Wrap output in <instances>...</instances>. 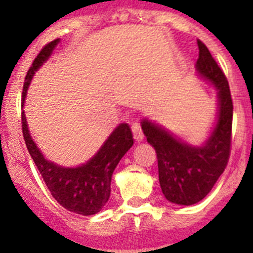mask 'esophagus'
I'll return each instance as SVG.
<instances>
[{
  "label": "esophagus",
  "instance_id": "obj_1",
  "mask_svg": "<svg viewBox=\"0 0 253 253\" xmlns=\"http://www.w3.org/2000/svg\"><path fill=\"white\" fill-rule=\"evenodd\" d=\"M131 130H132V134H134V138L136 142H142L143 139H144V135H143L142 127H140V123L135 122L131 125Z\"/></svg>",
  "mask_w": 253,
  "mask_h": 253
}]
</instances>
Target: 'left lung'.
I'll use <instances>...</instances> for the list:
<instances>
[{
	"mask_svg": "<svg viewBox=\"0 0 253 253\" xmlns=\"http://www.w3.org/2000/svg\"><path fill=\"white\" fill-rule=\"evenodd\" d=\"M198 43L197 75L216 89L218 111L210 135L201 146L184 142L164 127L143 119L142 130L158 156L159 182L169 202L190 206L208 196L230 158L232 99L227 79L208 47Z\"/></svg>",
	"mask_w": 253,
	"mask_h": 253,
	"instance_id": "8db88e82",
	"label": "left lung"
}]
</instances>
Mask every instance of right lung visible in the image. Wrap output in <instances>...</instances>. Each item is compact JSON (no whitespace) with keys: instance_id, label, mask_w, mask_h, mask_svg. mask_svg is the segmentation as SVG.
I'll list each match as a JSON object with an SVG mask.
<instances>
[{"instance_id":"right-lung-1","label":"right lung","mask_w":253,"mask_h":253,"mask_svg":"<svg viewBox=\"0 0 253 253\" xmlns=\"http://www.w3.org/2000/svg\"><path fill=\"white\" fill-rule=\"evenodd\" d=\"M60 39H55L43 47L39 55L33 61L26 75L22 107L25 105L26 95L34 75L52 55L53 49ZM22 132L31 158L39 169L47 188L52 197L69 211L81 215H94L102 210L110 197L111 176L121 159L134 144L132 132L127 123H121L103 142L97 154L79 167H61L49 162L38 148L37 143L30 135L25 111H22Z\"/></svg>"}]
</instances>
